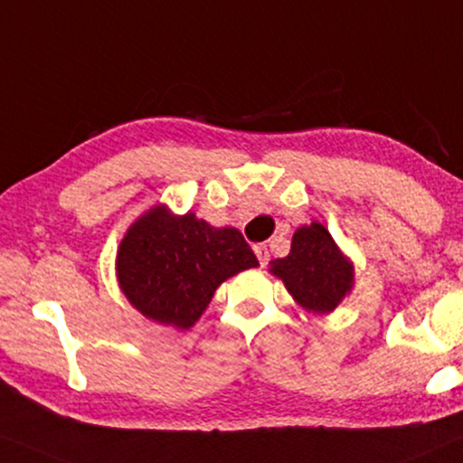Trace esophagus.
Returning <instances> with one entry per match:
<instances>
[{
	"mask_svg": "<svg viewBox=\"0 0 463 463\" xmlns=\"http://www.w3.org/2000/svg\"><path fill=\"white\" fill-rule=\"evenodd\" d=\"M255 255H258V260H260V264L261 266H266L268 264V260H270V253H268V247L266 244H255Z\"/></svg>",
	"mask_w": 463,
	"mask_h": 463,
	"instance_id": "1",
	"label": "esophagus"
}]
</instances>
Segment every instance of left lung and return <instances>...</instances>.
<instances>
[{"instance_id":"1","label":"left lung","mask_w":463,"mask_h":463,"mask_svg":"<svg viewBox=\"0 0 463 463\" xmlns=\"http://www.w3.org/2000/svg\"><path fill=\"white\" fill-rule=\"evenodd\" d=\"M270 275L281 279L294 302L313 316L333 313L354 288V261L322 222L294 232L288 258L270 261Z\"/></svg>"}]
</instances>
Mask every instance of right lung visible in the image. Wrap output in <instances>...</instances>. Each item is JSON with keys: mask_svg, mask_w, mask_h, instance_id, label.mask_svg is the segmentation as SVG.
Masks as SVG:
<instances>
[{"mask_svg": "<svg viewBox=\"0 0 463 463\" xmlns=\"http://www.w3.org/2000/svg\"><path fill=\"white\" fill-rule=\"evenodd\" d=\"M260 261L236 227H213L193 213L156 203L137 216L119 241L116 277L141 316L188 330L219 285Z\"/></svg>", "mask_w": 463, "mask_h": 463, "instance_id": "add662e5", "label": "right lung"}]
</instances>
